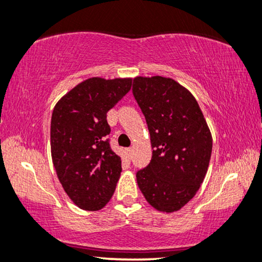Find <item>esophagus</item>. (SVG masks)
<instances>
[{
	"mask_svg": "<svg viewBox=\"0 0 262 262\" xmlns=\"http://www.w3.org/2000/svg\"><path fill=\"white\" fill-rule=\"evenodd\" d=\"M125 152H127L128 158H132V152H133V150H132V148H127V150H125Z\"/></svg>",
	"mask_w": 262,
	"mask_h": 262,
	"instance_id": "1",
	"label": "esophagus"
}]
</instances>
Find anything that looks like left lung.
I'll return each mask as SVG.
<instances>
[{
  "instance_id": "left-lung-1",
  "label": "left lung",
  "mask_w": 262,
  "mask_h": 262,
  "mask_svg": "<svg viewBox=\"0 0 262 262\" xmlns=\"http://www.w3.org/2000/svg\"><path fill=\"white\" fill-rule=\"evenodd\" d=\"M133 95L150 132L151 162L137 173L155 209L173 213L193 198L209 165L213 139L200 105L171 78L135 77Z\"/></svg>"
}]
</instances>
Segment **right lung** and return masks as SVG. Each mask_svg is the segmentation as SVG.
Here are the masks:
<instances>
[{
	"mask_svg": "<svg viewBox=\"0 0 262 262\" xmlns=\"http://www.w3.org/2000/svg\"><path fill=\"white\" fill-rule=\"evenodd\" d=\"M130 87L132 78H88L53 110V164L64 191L83 210L104 208L120 179L121 157L111 150L106 114Z\"/></svg>",
	"mask_w": 262,
	"mask_h": 262,
	"instance_id": "1",
	"label": "right lung"
}]
</instances>
